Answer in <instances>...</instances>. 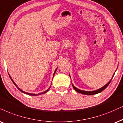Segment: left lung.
<instances>
[{
	"mask_svg": "<svg viewBox=\"0 0 123 123\" xmlns=\"http://www.w3.org/2000/svg\"><path fill=\"white\" fill-rule=\"evenodd\" d=\"M115 74V73H114ZM114 74H113V76H112V78L113 76H114ZM112 79L111 80H110L109 82L107 83L106 85H105L103 87H101L100 88H99V89H98L96 90H95V91H83V90H80L78 89V88H77V87H75V86H74V85L72 84V86L73 87V88H74V89L76 91H77L79 93H80V94H85V95H95V94H98V93H100L102 92V91H103L105 89V88L107 87V86L109 85V84L110 83V82H111V80H112Z\"/></svg>",
	"mask_w": 123,
	"mask_h": 123,
	"instance_id": "8db88e82",
	"label": "left lung"
}]
</instances>
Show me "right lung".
Wrapping results in <instances>:
<instances>
[{
	"instance_id": "add662e5",
	"label": "right lung",
	"mask_w": 123,
	"mask_h": 123,
	"mask_svg": "<svg viewBox=\"0 0 123 123\" xmlns=\"http://www.w3.org/2000/svg\"><path fill=\"white\" fill-rule=\"evenodd\" d=\"M57 68L55 70V71H54V74H53V77H54V74H55V72H56V70H57ZM10 77L11 78V80H12V81L13 82V83H14V85H15V86H16V87H17V88H18V90H20V91H21V92H22L23 93H24V94H27V95H32V96H37V95H41V94H45V93H46V92H48V91H49V89H50V87L51 86H50L49 87V88H48V89H47L46 90V91H43V92H40V93H38V94H31V93H29V92H25V91H23L22 90H21L20 89V88H19V87H18V86H17L16 85V84L15 83V82H13V80H12V79L11 78V77H10Z\"/></svg>"
}]
</instances>
